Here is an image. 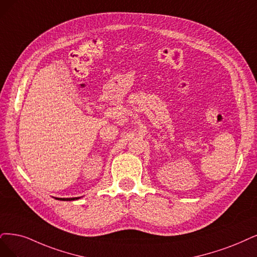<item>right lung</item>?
Here are the masks:
<instances>
[{"label": "right lung", "instance_id": "add662e5", "mask_svg": "<svg viewBox=\"0 0 257 257\" xmlns=\"http://www.w3.org/2000/svg\"><path fill=\"white\" fill-rule=\"evenodd\" d=\"M76 199H79L78 197L76 198H60V200H63V201H72V200H76Z\"/></svg>", "mask_w": 257, "mask_h": 257}]
</instances>
